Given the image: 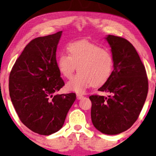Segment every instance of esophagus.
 <instances>
[{
  "instance_id": "obj_1",
  "label": "esophagus",
  "mask_w": 156,
  "mask_h": 156,
  "mask_svg": "<svg viewBox=\"0 0 156 156\" xmlns=\"http://www.w3.org/2000/svg\"><path fill=\"white\" fill-rule=\"evenodd\" d=\"M83 98V95H76V98H77V99H81Z\"/></svg>"
}]
</instances>
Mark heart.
<instances>
[{
	"instance_id": "b5f03b06",
	"label": "heart",
	"mask_w": 156,
	"mask_h": 156,
	"mask_svg": "<svg viewBox=\"0 0 156 156\" xmlns=\"http://www.w3.org/2000/svg\"><path fill=\"white\" fill-rule=\"evenodd\" d=\"M68 55L61 54L57 68L66 79L72 77L77 67L78 73L66 84V89L83 94L86 89L106 82L113 68V57L111 51L87 41L70 43L67 47Z\"/></svg>"
}]
</instances>
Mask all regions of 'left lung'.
<instances>
[{
    "label": "left lung",
    "instance_id": "left-lung-1",
    "mask_svg": "<svg viewBox=\"0 0 156 156\" xmlns=\"http://www.w3.org/2000/svg\"><path fill=\"white\" fill-rule=\"evenodd\" d=\"M113 70L98 89L111 95H93L91 119L95 128L107 135L124 132L135 123L146 100L149 83L146 70L131 43L124 38L108 35Z\"/></svg>",
    "mask_w": 156,
    "mask_h": 156
}]
</instances>
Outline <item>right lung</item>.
Segmentation results:
<instances>
[{"label": "right lung", "mask_w": 156, "mask_h": 156, "mask_svg": "<svg viewBox=\"0 0 156 156\" xmlns=\"http://www.w3.org/2000/svg\"><path fill=\"white\" fill-rule=\"evenodd\" d=\"M61 34L60 31L32 40L9 74V96L20 120L43 136L61 129L76 99L73 93L54 95L65 84L56 59Z\"/></svg>", "instance_id": "obj_1"}]
</instances>
